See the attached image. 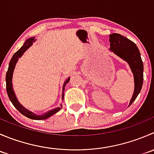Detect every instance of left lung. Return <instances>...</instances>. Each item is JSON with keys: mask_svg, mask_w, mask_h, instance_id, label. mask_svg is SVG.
Wrapping results in <instances>:
<instances>
[{"mask_svg": "<svg viewBox=\"0 0 154 154\" xmlns=\"http://www.w3.org/2000/svg\"><path fill=\"white\" fill-rule=\"evenodd\" d=\"M109 37L110 42V50L129 63L134 74L135 91L129 103V105H131L141 92L143 85L144 65L141 58V54L136 44L121 34L113 33L110 34Z\"/></svg>", "mask_w": 154, "mask_h": 154, "instance_id": "left-lung-1", "label": "left lung"}]
</instances>
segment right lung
Instances as JSON below:
<instances>
[{
  "mask_svg": "<svg viewBox=\"0 0 154 154\" xmlns=\"http://www.w3.org/2000/svg\"><path fill=\"white\" fill-rule=\"evenodd\" d=\"M35 41L34 40V37H31L29 39L25 41V44H23L22 47L16 52V53H14V55L12 57L11 60H10V64H9V68L8 70L7 71V74H6V86H7V95H8L9 98L11 101L12 104H13L15 107L22 114H23L24 116L27 117L28 118L32 119V120H44V119H47L48 117H51L52 115H53L54 113H57L61 108H62V105H61L60 107H57V108H55L53 110H50L47 113H44V115H41V116H37L34 113H33L32 112L28 111L27 109H25L19 103V101H17L16 99V97L15 95L14 92H13V86H12V77H13V71H14L15 66H16V62H18V59L19 58H20L21 56H22L24 53L25 52V50L29 48L31 46V44H33V42ZM70 78H68L66 80H65V83L63 85V89H62V99L64 98V91H65V86L67 83L69 82Z\"/></svg>",
  "mask_w": 154,
  "mask_h": 154,
  "instance_id": "obj_1",
  "label": "right lung"
}]
</instances>
